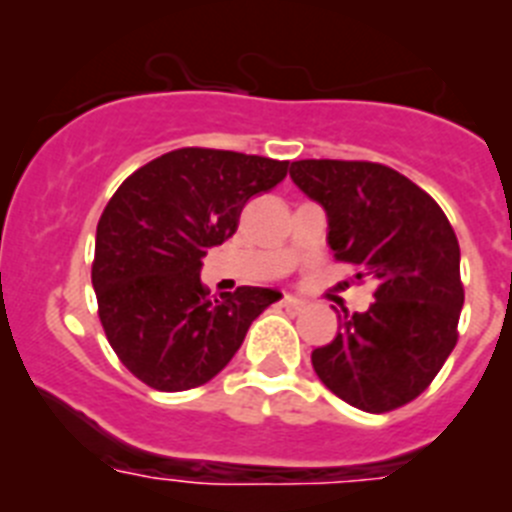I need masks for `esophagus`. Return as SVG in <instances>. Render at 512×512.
Returning a JSON list of instances; mask_svg holds the SVG:
<instances>
[{
    "mask_svg": "<svg viewBox=\"0 0 512 512\" xmlns=\"http://www.w3.org/2000/svg\"><path fill=\"white\" fill-rule=\"evenodd\" d=\"M281 304L286 306V309H291V311H299V309H304L306 301L299 299V296H293V293H286V296L281 299Z\"/></svg>",
    "mask_w": 512,
    "mask_h": 512,
    "instance_id": "esophagus-1",
    "label": "esophagus"
}]
</instances>
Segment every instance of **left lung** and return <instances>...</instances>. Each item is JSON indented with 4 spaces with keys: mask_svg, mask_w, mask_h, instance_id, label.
Segmentation results:
<instances>
[{
    "mask_svg": "<svg viewBox=\"0 0 512 512\" xmlns=\"http://www.w3.org/2000/svg\"><path fill=\"white\" fill-rule=\"evenodd\" d=\"M291 180L327 213L337 260L376 281L373 304L340 319L311 353L322 384L363 412H389L428 389L459 340V239L415 182L376 162L301 159Z\"/></svg>",
    "mask_w": 512,
    "mask_h": 512,
    "instance_id": "left-lung-1",
    "label": "left lung"
}]
</instances>
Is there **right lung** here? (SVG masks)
I'll return each mask as SVG.
<instances>
[{"instance_id":"add662e5","label":"right lung","mask_w":512,"mask_h":512,"mask_svg":"<svg viewBox=\"0 0 512 512\" xmlns=\"http://www.w3.org/2000/svg\"><path fill=\"white\" fill-rule=\"evenodd\" d=\"M286 172L278 159L188 146L151 159L115 190L97 224L92 286L110 348L146 386L185 391L211 381L281 299L255 286L211 299L201 268L237 231L244 203Z\"/></svg>"}]
</instances>
